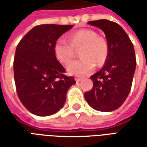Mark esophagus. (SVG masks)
Listing matches in <instances>:
<instances>
[{"instance_id":"1","label":"esophagus","mask_w":147,"mask_h":147,"mask_svg":"<svg viewBox=\"0 0 147 147\" xmlns=\"http://www.w3.org/2000/svg\"><path fill=\"white\" fill-rule=\"evenodd\" d=\"M75 80H76V83H79V82H80V81H81V78L76 77V78H75Z\"/></svg>"}]
</instances>
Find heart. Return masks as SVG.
I'll list each match as a JSON object with an SVG mask.
<instances>
[{"instance_id": "b5f03b06", "label": "heart", "mask_w": 147, "mask_h": 147, "mask_svg": "<svg viewBox=\"0 0 147 147\" xmlns=\"http://www.w3.org/2000/svg\"><path fill=\"white\" fill-rule=\"evenodd\" d=\"M76 49H80V58L71 61L67 65V71L70 75L85 76L92 72L95 64L102 66L107 60L109 47L104 38L98 36L95 31L83 29L72 34L69 42L63 38L55 42L53 51L58 61L66 64L73 57Z\"/></svg>"}]
</instances>
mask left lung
I'll return each instance as SVG.
<instances>
[{
	"mask_svg": "<svg viewBox=\"0 0 147 147\" xmlns=\"http://www.w3.org/2000/svg\"><path fill=\"white\" fill-rule=\"evenodd\" d=\"M88 24L104 31L109 55L102 69L90 76L94 86L84 97L96 110L114 111L122 105L131 88L136 66L134 46L124 30L115 22L99 20Z\"/></svg>",
	"mask_w": 147,
	"mask_h": 147,
	"instance_id": "8db88e82",
	"label": "left lung"
}]
</instances>
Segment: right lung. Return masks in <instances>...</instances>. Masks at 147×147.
Instances as JSON below:
<instances>
[{"label": "right lung", "instance_id": "obj_1", "mask_svg": "<svg viewBox=\"0 0 147 147\" xmlns=\"http://www.w3.org/2000/svg\"><path fill=\"white\" fill-rule=\"evenodd\" d=\"M73 25L42 24L33 27L19 42L13 62L18 97L31 113L46 117L64 106L69 87L76 83L65 76L57 60L56 41Z\"/></svg>", "mask_w": 147, "mask_h": 147}]
</instances>
